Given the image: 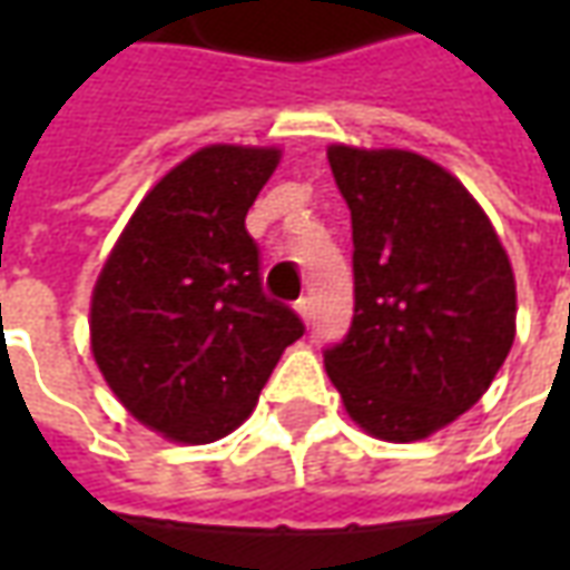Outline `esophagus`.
<instances>
[{
  "instance_id": "34e87169",
  "label": "esophagus",
  "mask_w": 570,
  "mask_h": 570,
  "mask_svg": "<svg viewBox=\"0 0 570 570\" xmlns=\"http://www.w3.org/2000/svg\"><path fill=\"white\" fill-rule=\"evenodd\" d=\"M296 311H298V317H302L305 323H311V317H314V305H311V298H298Z\"/></svg>"
}]
</instances>
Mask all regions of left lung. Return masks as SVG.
Wrapping results in <instances>:
<instances>
[{
  "label": "left lung",
  "instance_id": "obj_1",
  "mask_svg": "<svg viewBox=\"0 0 570 570\" xmlns=\"http://www.w3.org/2000/svg\"><path fill=\"white\" fill-rule=\"evenodd\" d=\"M326 155L354 228V321L323 363L366 433L424 440L464 415L510 354L513 268L440 164L403 149Z\"/></svg>",
  "mask_w": 570,
  "mask_h": 570
}]
</instances>
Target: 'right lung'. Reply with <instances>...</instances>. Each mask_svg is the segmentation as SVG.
Segmentation results:
<instances>
[{
	"instance_id": "1",
	"label": "right lung",
	"mask_w": 570,
	"mask_h": 570,
	"mask_svg": "<svg viewBox=\"0 0 570 570\" xmlns=\"http://www.w3.org/2000/svg\"><path fill=\"white\" fill-rule=\"evenodd\" d=\"M277 149L207 146L140 200L91 298V351L112 394L176 442L244 424L286 345L305 333L265 296L247 210Z\"/></svg>"
}]
</instances>
